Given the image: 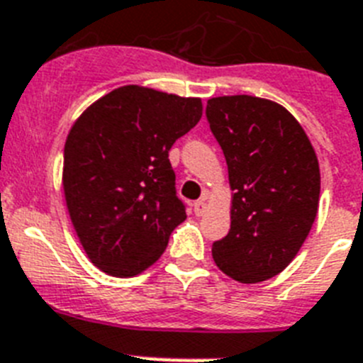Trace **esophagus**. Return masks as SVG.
Returning a JSON list of instances; mask_svg holds the SVG:
<instances>
[{"instance_id": "1", "label": "esophagus", "mask_w": 363, "mask_h": 363, "mask_svg": "<svg viewBox=\"0 0 363 363\" xmlns=\"http://www.w3.org/2000/svg\"><path fill=\"white\" fill-rule=\"evenodd\" d=\"M206 209H207V206L203 200H196V202H194V215L196 216H202L203 213H206Z\"/></svg>"}]
</instances>
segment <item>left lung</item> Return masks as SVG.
I'll list each match as a JSON object with an SVG mask.
<instances>
[{"label":"left lung","mask_w":363,"mask_h":363,"mask_svg":"<svg viewBox=\"0 0 363 363\" xmlns=\"http://www.w3.org/2000/svg\"><path fill=\"white\" fill-rule=\"evenodd\" d=\"M206 117L228 163L231 228L213 242L238 283L283 272L305 242L320 202V165L305 130L281 104L250 95L207 101Z\"/></svg>","instance_id":"1"}]
</instances>
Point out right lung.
<instances>
[{"label": "right lung", "mask_w": 363, "mask_h": 363, "mask_svg": "<svg viewBox=\"0 0 363 363\" xmlns=\"http://www.w3.org/2000/svg\"><path fill=\"white\" fill-rule=\"evenodd\" d=\"M202 101L123 86L77 119L64 147L67 211L89 261L113 277L147 270L185 220L169 150Z\"/></svg>", "instance_id": "add662e5"}]
</instances>
